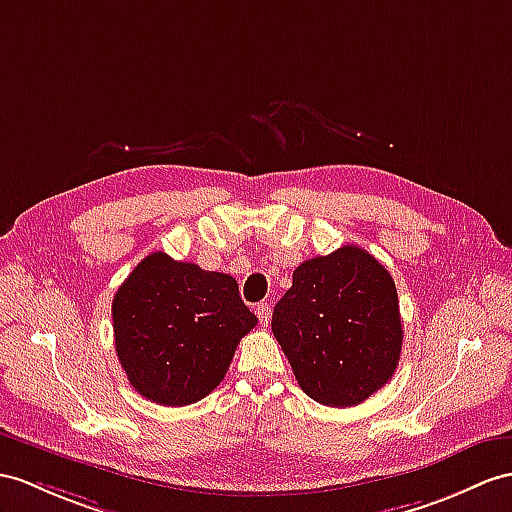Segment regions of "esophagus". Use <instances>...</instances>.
Segmentation results:
<instances>
[{"label": "esophagus", "mask_w": 512, "mask_h": 512, "mask_svg": "<svg viewBox=\"0 0 512 512\" xmlns=\"http://www.w3.org/2000/svg\"><path fill=\"white\" fill-rule=\"evenodd\" d=\"M256 315H258V321L263 323V326H267L269 317H271V304H269V302H260V304L256 306Z\"/></svg>", "instance_id": "obj_1"}]
</instances>
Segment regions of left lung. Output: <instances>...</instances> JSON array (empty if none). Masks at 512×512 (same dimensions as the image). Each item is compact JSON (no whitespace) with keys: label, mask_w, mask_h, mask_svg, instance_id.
<instances>
[{"label":"left lung","mask_w":512,"mask_h":512,"mask_svg":"<svg viewBox=\"0 0 512 512\" xmlns=\"http://www.w3.org/2000/svg\"><path fill=\"white\" fill-rule=\"evenodd\" d=\"M271 330L302 391L334 408L382 389L404 339L391 273L358 245L304 260L273 308Z\"/></svg>","instance_id":"1"}]
</instances>
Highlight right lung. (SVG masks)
<instances>
[{
    "mask_svg": "<svg viewBox=\"0 0 512 512\" xmlns=\"http://www.w3.org/2000/svg\"><path fill=\"white\" fill-rule=\"evenodd\" d=\"M258 323L228 273L143 258L112 297L115 350L134 391L162 406L195 404L219 386Z\"/></svg>",
    "mask_w": 512,
    "mask_h": 512,
    "instance_id": "obj_1",
    "label": "right lung"
}]
</instances>
